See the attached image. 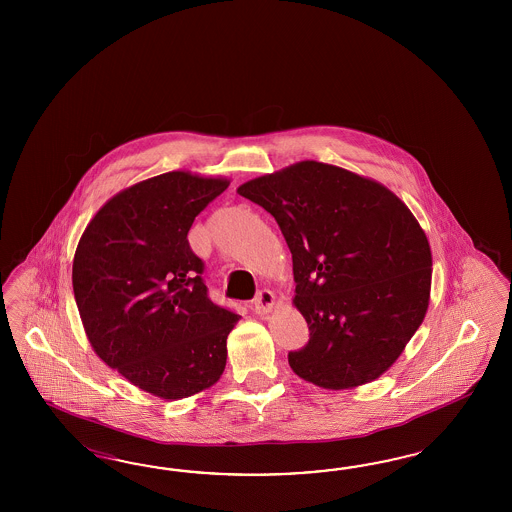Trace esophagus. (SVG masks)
<instances>
[{"instance_id":"esophagus-1","label":"esophagus","mask_w":512,"mask_h":512,"mask_svg":"<svg viewBox=\"0 0 512 512\" xmlns=\"http://www.w3.org/2000/svg\"><path fill=\"white\" fill-rule=\"evenodd\" d=\"M253 306H255V311H257L259 315H266V313H270V311L274 310V306H276V295H274L270 289H263V291H259L257 296H255Z\"/></svg>"}]
</instances>
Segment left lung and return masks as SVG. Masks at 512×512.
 I'll use <instances>...</instances> for the list:
<instances>
[{"label":"left lung","instance_id":"1","mask_svg":"<svg viewBox=\"0 0 512 512\" xmlns=\"http://www.w3.org/2000/svg\"><path fill=\"white\" fill-rule=\"evenodd\" d=\"M278 221L293 253V304L310 341L289 366L317 387L366 385L402 355L430 302L432 251L390 189L300 161L236 189Z\"/></svg>","mask_w":512,"mask_h":512}]
</instances>
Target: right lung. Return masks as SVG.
Here are the masks:
<instances>
[{
  "label": "right lung",
  "mask_w": 512,
  "mask_h": 512,
  "mask_svg": "<svg viewBox=\"0 0 512 512\" xmlns=\"http://www.w3.org/2000/svg\"><path fill=\"white\" fill-rule=\"evenodd\" d=\"M227 178L165 172L101 206L80 236L73 291L93 351L163 400L212 387L240 319L208 298L187 233Z\"/></svg>",
  "instance_id": "obj_1"
}]
</instances>
